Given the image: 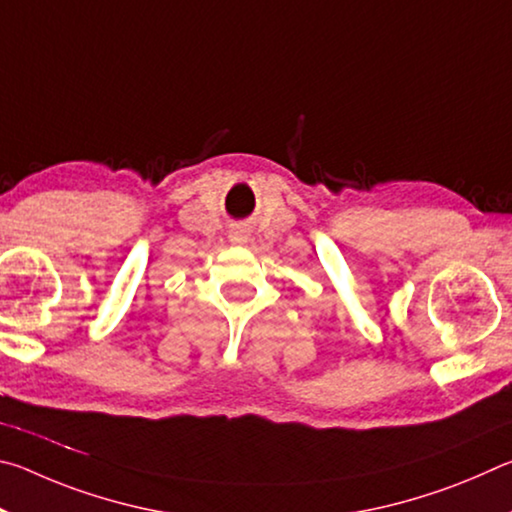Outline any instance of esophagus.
Segmentation results:
<instances>
[{"label":"esophagus","mask_w":512,"mask_h":512,"mask_svg":"<svg viewBox=\"0 0 512 512\" xmlns=\"http://www.w3.org/2000/svg\"><path fill=\"white\" fill-rule=\"evenodd\" d=\"M230 239L235 241V244H244V241H246L248 237L244 235V230H235V232H232V235H230Z\"/></svg>","instance_id":"obj_1"}]
</instances>
